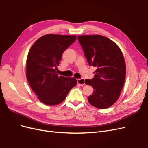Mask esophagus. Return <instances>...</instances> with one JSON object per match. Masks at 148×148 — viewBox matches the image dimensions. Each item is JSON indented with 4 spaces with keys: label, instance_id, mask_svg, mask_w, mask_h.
I'll use <instances>...</instances> for the list:
<instances>
[{
    "label": "esophagus",
    "instance_id": "34e87169",
    "mask_svg": "<svg viewBox=\"0 0 148 148\" xmlns=\"http://www.w3.org/2000/svg\"><path fill=\"white\" fill-rule=\"evenodd\" d=\"M77 83L81 86H83L84 84V78H78L77 79Z\"/></svg>",
    "mask_w": 148,
    "mask_h": 148
}]
</instances>
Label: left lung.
<instances>
[{
	"label": "left lung",
	"instance_id": "left-lung-1",
	"mask_svg": "<svg viewBox=\"0 0 148 148\" xmlns=\"http://www.w3.org/2000/svg\"><path fill=\"white\" fill-rule=\"evenodd\" d=\"M88 64L97 69L91 79L84 83L94 89L88 97L89 102L98 109H106L117 101L126 75V65L119 46L101 35L78 36Z\"/></svg>",
	"mask_w": 148,
	"mask_h": 148
}]
</instances>
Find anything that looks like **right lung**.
<instances>
[{"mask_svg": "<svg viewBox=\"0 0 148 148\" xmlns=\"http://www.w3.org/2000/svg\"><path fill=\"white\" fill-rule=\"evenodd\" d=\"M76 39V36L46 34L39 38L30 49L26 61V78L44 104H60L77 84L75 78L57 74V66L62 54Z\"/></svg>", "mask_w": 148, "mask_h": 148, "instance_id": "add662e5", "label": "right lung"}]
</instances>
